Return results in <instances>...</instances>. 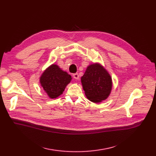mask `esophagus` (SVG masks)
<instances>
[{
    "mask_svg": "<svg viewBox=\"0 0 156 156\" xmlns=\"http://www.w3.org/2000/svg\"><path fill=\"white\" fill-rule=\"evenodd\" d=\"M73 78H75V79H76V80H78V79H79V75H78V73H75V74H73Z\"/></svg>",
    "mask_w": 156,
    "mask_h": 156,
    "instance_id": "1",
    "label": "esophagus"
}]
</instances>
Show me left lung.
I'll list each match as a JSON object with an SVG mask.
<instances>
[{"instance_id":"1","label":"left lung","mask_w":156,"mask_h":156,"mask_svg":"<svg viewBox=\"0 0 156 156\" xmlns=\"http://www.w3.org/2000/svg\"><path fill=\"white\" fill-rule=\"evenodd\" d=\"M81 83L88 99L93 102L106 99L112 88V79L101 65L94 64L87 68L81 78Z\"/></svg>"}]
</instances>
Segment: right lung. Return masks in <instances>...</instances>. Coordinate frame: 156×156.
<instances>
[{
	"label": "right lung",
	"mask_w": 156,
	"mask_h": 156,
	"mask_svg": "<svg viewBox=\"0 0 156 156\" xmlns=\"http://www.w3.org/2000/svg\"><path fill=\"white\" fill-rule=\"evenodd\" d=\"M40 80L49 97L55 99L62 94L71 81V76L61 69L58 66L52 64L43 73Z\"/></svg>",
	"instance_id": "1"
}]
</instances>
